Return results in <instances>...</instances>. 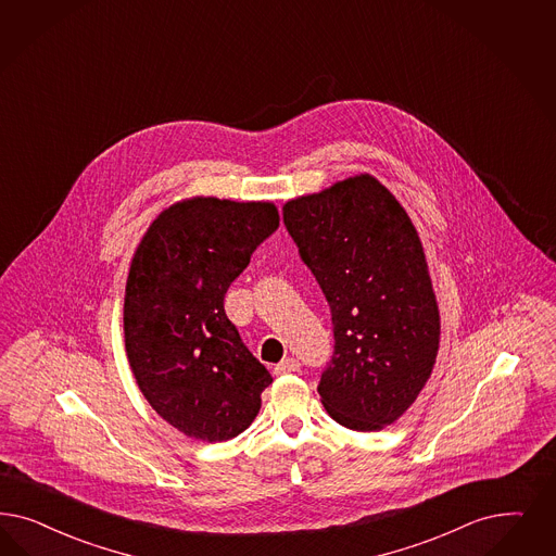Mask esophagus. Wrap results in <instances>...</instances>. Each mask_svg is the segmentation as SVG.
<instances>
[{"mask_svg":"<svg viewBox=\"0 0 556 556\" xmlns=\"http://www.w3.org/2000/svg\"><path fill=\"white\" fill-rule=\"evenodd\" d=\"M300 362L295 359V357H286L283 362H279V364L275 365V374L277 376H283V374H293V371H298L300 369Z\"/></svg>","mask_w":556,"mask_h":556,"instance_id":"esophagus-1","label":"esophagus"}]
</instances>
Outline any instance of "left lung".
<instances>
[{
    "label": "left lung",
    "mask_w": 556,
    "mask_h": 556,
    "mask_svg": "<svg viewBox=\"0 0 556 556\" xmlns=\"http://www.w3.org/2000/svg\"><path fill=\"white\" fill-rule=\"evenodd\" d=\"M283 224L332 316L323 404L343 427L380 431L415 403L440 349V309L419 233L369 174L288 201Z\"/></svg>",
    "instance_id": "8db88e82"
}]
</instances>
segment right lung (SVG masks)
Wrapping results in <instances>:
<instances>
[{"label": "right lung", "mask_w": 556, "mask_h": 556, "mask_svg": "<svg viewBox=\"0 0 556 556\" xmlns=\"http://www.w3.org/2000/svg\"><path fill=\"white\" fill-rule=\"evenodd\" d=\"M277 228L273 203L194 197L162 211L135 250L123 307L129 365L153 410L189 438L240 435L273 382L224 298Z\"/></svg>", "instance_id": "right-lung-1"}]
</instances>
